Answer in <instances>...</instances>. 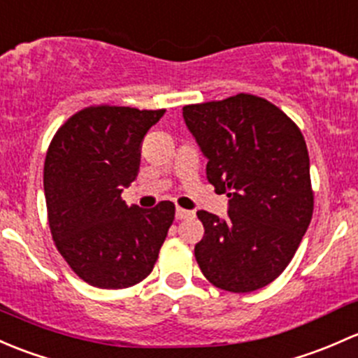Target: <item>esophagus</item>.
<instances>
[{"label": "esophagus", "mask_w": 358, "mask_h": 358, "mask_svg": "<svg viewBox=\"0 0 358 358\" xmlns=\"http://www.w3.org/2000/svg\"><path fill=\"white\" fill-rule=\"evenodd\" d=\"M191 215H193V212H191V210L180 208V206H178V208H176V219H178V220L187 219V217H191Z\"/></svg>", "instance_id": "esophagus-1"}]
</instances>
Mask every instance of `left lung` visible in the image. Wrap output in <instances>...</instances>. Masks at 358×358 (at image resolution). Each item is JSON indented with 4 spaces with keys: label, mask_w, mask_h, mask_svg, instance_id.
Listing matches in <instances>:
<instances>
[{
    "label": "left lung",
    "mask_w": 358,
    "mask_h": 358,
    "mask_svg": "<svg viewBox=\"0 0 358 358\" xmlns=\"http://www.w3.org/2000/svg\"><path fill=\"white\" fill-rule=\"evenodd\" d=\"M184 122L206 157V179L229 196L226 219L198 210L194 246L213 286L250 293L274 281L293 259L314 212L303 134L267 99L239 93L186 105Z\"/></svg>",
    "instance_id": "1"
}]
</instances>
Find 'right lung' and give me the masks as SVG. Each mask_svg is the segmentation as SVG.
<instances>
[{
    "mask_svg": "<svg viewBox=\"0 0 358 358\" xmlns=\"http://www.w3.org/2000/svg\"><path fill=\"white\" fill-rule=\"evenodd\" d=\"M165 110L87 106L62 125L44 160L48 222L58 252L87 285L122 289L153 271L176 206L125 205L141 145Z\"/></svg>",
    "mask_w": 358,
    "mask_h": 358,
    "instance_id": "right-lung-1",
    "label": "right lung"
}]
</instances>
